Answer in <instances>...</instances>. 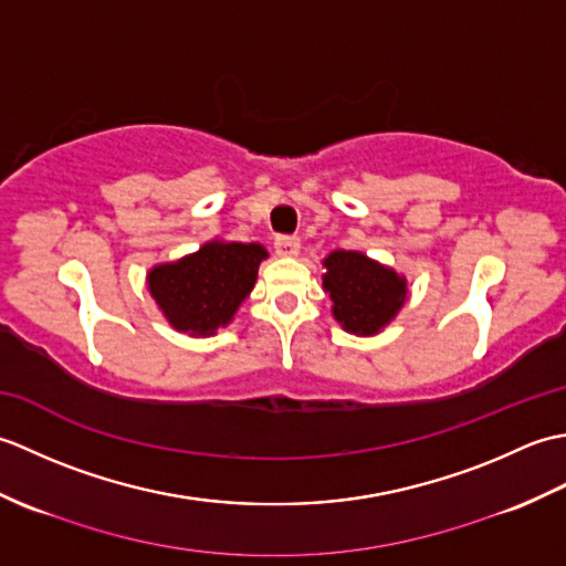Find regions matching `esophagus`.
<instances>
[{"label":"esophagus","instance_id":"esophagus-1","mask_svg":"<svg viewBox=\"0 0 566 566\" xmlns=\"http://www.w3.org/2000/svg\"><path fill=\"white\" fill-rule=\"evenodd\" d=\"M274 250H276V255H282V258H296L298 250H302V243H298V238H276Z\"/></svg>","mask_w":566,"mask_h":566}]
</instances>
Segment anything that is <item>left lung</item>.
I'll return each mask as SVG.
<instances>
[{
    "instance_id": "left-lung-1",
    "label": "left lung",
    "mask_w": 566,
    "mask_h": 566,
    "mask_svg": "<svg viewBox=\"0 0 566 566\" xmlns=\"http://www.w3.org/2000/svg\"><path fill=\"white\" fill-rule=\"evenodd\" d=\"M323 290L333 318L353 335H377L399 316L408 298L406 276L359 250H333L323 258Z\"/></svg>"
}]
</instances>
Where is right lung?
Returning <instances> with one entry per match:
<instances>
[{"instance_id":"obj_1","label":"right lung","mask_w":566,"mask_h":566,"mask_svg":"<svg viewBox=\"0 0 566 566\" xmlns=\"http://www.w3.org/2000/svg\"><path fill=\"white\" fill-rule=\"evenodd\" d=\"M270 252L260 243L213 238L189 255L150 268L146 286L165 321L189 338L226 328L258 282Z\"/></svg>"}]
</instances>
